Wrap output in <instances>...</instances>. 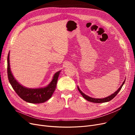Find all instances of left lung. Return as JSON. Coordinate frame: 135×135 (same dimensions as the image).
Segmentation results:
<instances>
[{
	"mask_svg": "<svg viewBox=\"0 0 135 135\" xmlns=\"http://www.w3.org/2000/svg\"><path fill=\"white\" fill-rule=\"evenodd\" d=\"M125 80L124 81V82L123 83L122 85L121 86H120V87L118 89L117 91H116L115 93L114 94H112L110 96H109L108 97H107L105 98H92V97H90L87 95H86L85 94H84L83 92L80 90V89L79 88V87L78 86V89L79 91L80 92V93L81 94V95L83 96V97L85 98L86 99V100L89 102H93V103H104V102H108V101H110V100H112L113 98H114L116 95L118 94L119 92L120 91V90L122 89L123 85L125 83Z\"/></svg>",
	"mask_w": 135,
	"mask_h": 135,
	"instance_id": "8db88e82",
	"label": "left lung"
}]
</instances>
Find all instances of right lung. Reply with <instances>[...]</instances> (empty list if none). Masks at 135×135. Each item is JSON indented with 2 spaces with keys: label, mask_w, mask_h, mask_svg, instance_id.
<instances>
[{
  "label": "right lung",
  "mask_w": 135,
  "mask_h": 135,
  "mask_svg": "<svg viewBox=\"0 0 135 135\" xmlns=\"http://www.w3.org/2000/svg\"><path fill=\"white\" fill-rule=\"evenodd\" d=\"M9 62V52L7 68L8 79L13 89L20 98L23 100L31 103H43L51 98L55 90L60 71L55 74L52 81L47 86L38 89H28L21 85L15 79L11 73Z\"/></svg>",
  "instance_id": "add662e5"
}]
</instances>
